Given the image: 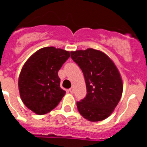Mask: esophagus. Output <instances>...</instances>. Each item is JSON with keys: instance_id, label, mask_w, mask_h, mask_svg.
I'll list each match as a JSON object with an SVG mask.
<instances>
[{"instance_id": "obj_1", "label": "esophagus", "mask_w": 147, "mask_h": 147, "mask_svg": "<svg viewBox=\"0 0 147 147\" xmlns=\"http://www.w3.org/2000/svg\"><path fill=\"white\" fill-rule=\"evenodd\" d=\"M69 92H70V93H73V92H74V88H73V87H71L70 89H69Z\"/></svg>"}]
</instances>
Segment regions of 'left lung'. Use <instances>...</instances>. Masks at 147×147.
Here are the masks:
<instances>
[{"instance_id":"obj_1","label":"left lung","mask_w":147,"mask_h":147,"mask_svg":"<svg viewBox=\"0 0 147 147\" xmlns=\"http://www.w3.org/2000/svg\"><path fill=\"white\" fill-rule=\"evenodd\" d=\"M71 59L84 76L87 96L77 102L79 113L91 122L108 117L119 103L123 93L121 76L110 57L98 50L87 49L71 51Z\"/></svg>"}]
</instances>
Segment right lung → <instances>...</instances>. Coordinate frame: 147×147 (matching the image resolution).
Segmentation results:
<instances>
[{
	"label": "right lung",
	"mask_w": 147,
	"mask_h": 147,
	"mask_svg": "<svg viewBox=\"0 0 147 147\" xmlns=\"http://www.w3.org/2000/svg\"><path fill=\"white\" fill-rule=\"evenodd\" d=\"M69 56V51L45 47L26 61L18 78V89L28 109L42 115L57 106L66 93L60 88L58 71Z\"/></svg>",
	"instance_id": "right-lung-1"
}]
</instances>
